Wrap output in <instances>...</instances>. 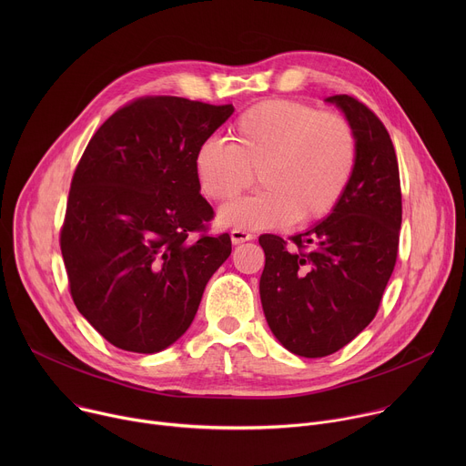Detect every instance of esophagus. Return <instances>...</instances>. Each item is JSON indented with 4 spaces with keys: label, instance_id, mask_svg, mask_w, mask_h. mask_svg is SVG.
<instances>
[{
    "label": "esophagus",
    "instance_id": "obj_1",
    "mask_svg": "<svg viewBox=\"0 0 466 466\" xmlns=\"http://www.w3.org/2000/svg\"><path fill=\"white\" fill-rule=\"evenodd\" d=\"M230 239L234 245H239V243H245V241H250L252 239V234L245 228H232L230 230Z\"/></svg>",
    "mask_w": 466,
    "mask_h": 466
}]
</instances>
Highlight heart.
<instances>
[{
    "mask_svg": "<svg viewBox=\"0 0 466 466\" xmlns=\"http://www.w3.org/2000/svg\"><path fill=\"white\" fill-rule=\"evenodd\" d=\"M230 142L208 138L193 160L198 187L225 205L254 182L263 189L227 207L228 227L271 228L297 218L311 223L336 210L358 164V142L338 112L293 101L268 99L238 116Z\"/></svg>",
    "mask_w": 466,
    "mask_h": 466,
    "instance_id": "b5f03b06",
    "label": "heart"
}]
</instances>
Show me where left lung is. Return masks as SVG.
<instances>
[{
	"mask_svg": "<svg viewBox=\"0 0 466 466\" xmlns=\"http://www.w3.org/2000/svg\"><path fill=\"white\" fill-rule=\"evenodd\" d=\"M326 101L343 108L358 142L352 182L324 221L291 236H259L265 268L259 297L277 339L302 358L349 345L378 313L392 275L402 225L398 160L381 119L354 96Z\"/></svg>",
	"mask_w": 466,
	"mask_h": 466,
	"instance_id": "1",
	"label": "left lung"
}]
</instances>
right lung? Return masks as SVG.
I'll return each mask as SVG.
<instances>
[{"label":"right lung","mask_w":466,"mask_h":466,"mask_svg":"<svg viewBox=\"0 0 466 466\" xmlns=\"http://www.w3.org/2000/svg\"><path fill=\"white\" fill-rule=\"evenodd\" d=\"M232 105L146 96L117 108L72 178L60 250L81 315L114 347L155 354L189 328L203 291L230 256L208 234L195 153Z\"/></svg>","instance_id":"add662e5"}]
</instances>
